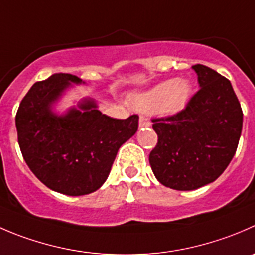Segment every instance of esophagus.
<instances>
[{
  "label": "esophagus",
  "instance_id": "obj_1",
  "mask_svg": "<svg viewBox=\"0 0 255 255\" xmlns=\"http://www.w3.org/2000/svg\"><path fill=\"white\" fill-rule=\"evenodd\" d=\"M150 126V122L148 118L143 117V116H140L139 117V128H144V127H149Z\"/></svg>",
  "mask_w": 255,
  "mask_h": 255
}]
</instances>
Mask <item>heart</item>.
I'll return each mask as SVG.
<instances>
[{"label":"heart","mask_w":255,"mask_h":255,"mask_svg":"<svg viewBox=\"0 0 255 255\" xmlns=\"http://www.w3.org/2000/svg\"><path fill=\"white\" fill-rule=\"evenodd\" d=\"M193 95V86L189 81L170 78L153 87L145 93L133 97L132 103L142 112L174 115L182 111Z\"/></svg>","instance_id":"heart-1"}]
</instances>
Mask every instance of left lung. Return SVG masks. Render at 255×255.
<instances>
[{"label": "left lung", "instance_id": "8db88e82", "mask_svg": "<svg viewBox=\"0 0 255 255\" xmlns=\"http://www.w3.org/2000/svg\"><path fill=\"white\" fill-rule=\"evenodd\" d=\"M199 91L177 115L153 120L158 143L149 154L155 178L175 190L214 182L236 154L243 112L231 82L212 68L193 66Z\"/></svg>", "mask_w": 255, "mask_h": 255}]
</instances>
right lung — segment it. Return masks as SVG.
<instances>
[{
	"instance_id": "obj_1",
	"label": "right lung",
	"mask_w": 255,
	"mask_h": 255,
	"mask_svg": "<svg viewBox=\"0 0 255 255\" xmlns=\"http://www.w3.org/2000/svg\"><path fill=\"white\" fill-rule=\"evenodd\" d=\"M73 85L85 82L56 73L34 83L17 111L16 128L27 165L46 187L85 196L106 182L120 147L137 132L138 116L111 118L86 97L58 115L54 105Z\"/></svg>"
}]
</instances>
